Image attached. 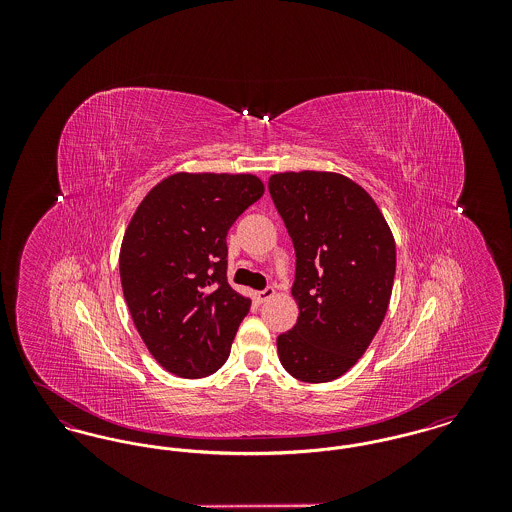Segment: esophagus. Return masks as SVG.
<instances>
[{
    "label": "esophagus",
    "mask_w": 512,
    "mask_h": 512,
    "mask_svg": "<svg viewBox=\"0 0 512 512\" xmlns=\"http://www.w3.org/2000/svg\"><path fill=\"white\" fill-rule=\"evenodd\" d=\"M274 293H276V290L268 286V288H265V290H261V292H255V299H257L259 303H265V301H268V299H270V297H272Z\"/></svg>",
    "instance_id": "esophagus-1"
}]
</instances>
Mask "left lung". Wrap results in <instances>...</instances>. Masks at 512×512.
<instances>
[{
	"instance_id": "obj_1",
	"label": "left lung",
	"mask_w": 512,
	"mask_h": 512,
	"mask_svg": "<svg viewBox=\"0 0 512 512\" xmlns=\"http://www.w3.org/2000/svg\"><path fill=\"white\" fill-rule=\"evenodd\" d=\"M270 197L295 249L292 295L299 317L278 336L293 378H340L376 336L390 305L395 240L374 199L336 172H278Z\"/></svg>"
}]
</instances>
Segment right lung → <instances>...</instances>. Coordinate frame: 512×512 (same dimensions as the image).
<instances>
[{"mask_svg":"<svg viewBox=\"0 0 512 512\" xmlns=\"http://www.w3.org/2000/svg\"><path fill=\"white\" fill-rule=\"evenodd\" d=\"M265 186L255 174L176 172L138 205L122 238L128 311L153 359L180 378L226 363L251 299L226 280V234Z\"/></svg>","mask_w":512,"mask_h":512,"instance_id":"obj_1","label":"right lung"}]
</instances>
